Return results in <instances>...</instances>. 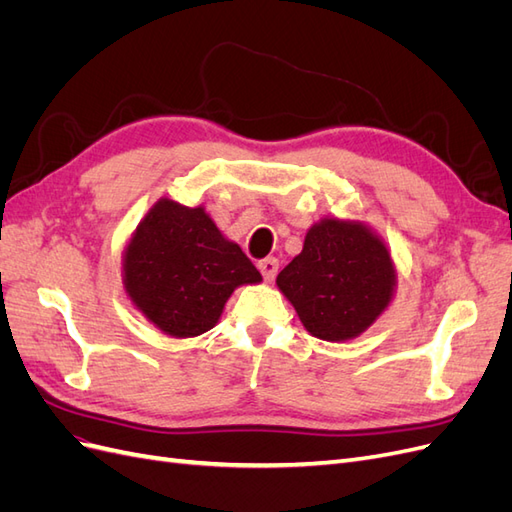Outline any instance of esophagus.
<instances>
[{
	"label": "esophagus",
	"instance_id": "esophagus-1",
	"mask_svg": "<svg viewBox=\"0 0 512 512\" xmlns=\"http://www.w3.org/2000/svg\"><path fill=\"white\" fill-rule=\"evenodd\" d=\"M258 269H260L262 277H265L267 282H271V280H275L277 269H280V262H277V258H273V256L262 258V260L258 262Z\"/></svg>",
	"mask_w": 512,
	"mask_h": 512
}]
</instances>
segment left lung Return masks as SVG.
Returning <instances> with one entry per match:
<instances>
[{
	"mask_svg": "<svg viewBox=\"0 0 512 512\" xmlns=\"http://www.w3.org/2000/svg\"><path fill=\"white\" fill-rule=\"evenodd\" d=\"M397 284L384 241L363 222L324 218L307 230L303 250L277 275V288L303 327L324 342L367 331L389 307Z\"/></svg>",
	"mask_w": 512,
	"mask_h": 512,
	"instance_id": "obj_1",
	"label": "left lung"
}]
</instances>
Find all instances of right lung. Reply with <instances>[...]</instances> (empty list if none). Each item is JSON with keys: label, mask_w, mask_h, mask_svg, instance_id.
Segmentation results:
<instances>
[{"label": "right lung", "mask_w": 512, "mask_h": 512, "mask_svg": "<svg viewBox=\"0 0 512 512\" xmlns=\"http://www.w3.org/2000/svg\"><path fill=\"white\" fill-rule=\"evenodd\" d=\"M262 277L203 207L160 198L123 252V288L138 312L170 337H196L218 324L235 288Z\"/></svg>", "instance_id": "1"}]
</instances>
